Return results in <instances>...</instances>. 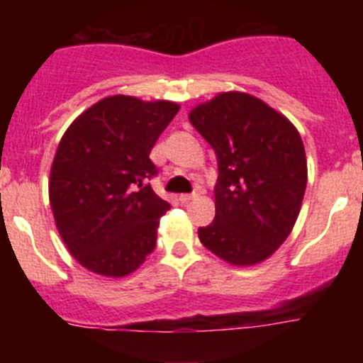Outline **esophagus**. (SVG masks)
Listing matches in <instances>:
<instances>
[{
    "label": "esophagus",
    "instance_id": "34e87169",
    "mask_svg": "<svg viewBox=\"0 0 363 363\" xmlns=\"http://www.w3.org/2000/svg\"><path fill=\"white\" fill-rule=\"evenodd\" d=\"M196 198H198L196 192H192V194H182V196H179V201H182V203H189V201L196 200Z\"/></svg>",
    "mask_w": 363,
    "mask_h": 363
}]
</instances>
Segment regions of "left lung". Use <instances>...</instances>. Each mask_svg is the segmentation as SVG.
Instances as JSON below:
<instances>
[{
    "instance_id": "left-lung-1",
    "label": "left lung",
    "mask_w": 363,
    "mask_h": 363,
    "mask_svg": "<svg viewBox=\"0 0 363 363\" xmlns=\"http://www.w3.org/2000/svg\"><path fill=\"white\" fill-rule=\"evenodd\" d=\"M218 158L216 216L200 242L233 265L267 259L287 240L307 185L303 142L284 114L245 92H220L189 114Z\"/></svg>"
}]
</instances>
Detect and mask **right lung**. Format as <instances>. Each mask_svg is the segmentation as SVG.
Returning a JSON list of instances; mask_svg holds the SVG:
<instances>
[{"instance_id":"1","label":"right lung","mask_w":363,"mask_h":363,"mask_svg":"<svg viewBox=\"0 0 363 363\" xmlns=\"http://www.w3.org/2000/svg\"><path fill=\"white\" fill-rule=\"evenodd\" d=\"M178 104L108 96L70 123L49 179L54 221L70 255L89 271L121 278L156 247L169 201L147 179L158 174L149 154Z\"/></svg>"}]
</instances>
